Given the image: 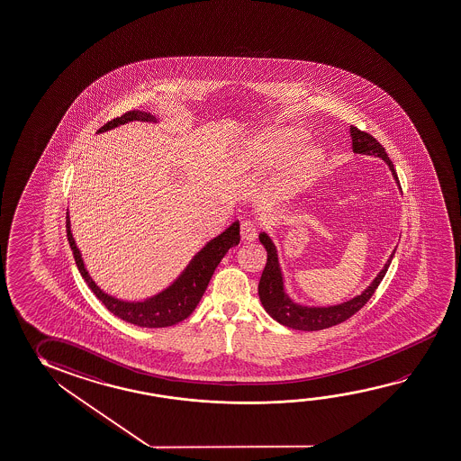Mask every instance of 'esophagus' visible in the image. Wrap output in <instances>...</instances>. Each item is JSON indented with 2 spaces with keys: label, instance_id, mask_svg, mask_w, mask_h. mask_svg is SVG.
Returning a JSON list of instances; mask_svg holds the SVG:
<instances>
[{
  "label": "esophagus",
  "instance_id": "esophagus-1",
  "mask_svg": "<svg viewBox=\"0 0 461 461\" xmlns=\"http://www.w3.org/2000/svg\"><path fill=\"white\" fill-rule=\"evenodd\" d=\"M241 241H253L258 235V226L251 221H243L240 224Z\"/></svg>",
  "mask_w": 461,
  "mask_h": 461
}]
</instances>
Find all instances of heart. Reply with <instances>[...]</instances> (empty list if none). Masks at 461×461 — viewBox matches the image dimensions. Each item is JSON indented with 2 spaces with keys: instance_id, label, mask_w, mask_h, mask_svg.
<instances>
[{
  "instance_id": "1",
  "label": "heart",
  "mask_w": 461,
  "mask_h": 461,
  "mask_svg": "<svg viewBox=\"0 0 461 461\" xmlns=\"http://www.w3.org/2000/svg\"><path fill=\"white\" fill-rule=\"evenodd\" d=\"M307 132L300 128H269L241 142L237 165L241 169H264L286 160L272 177L269 189L274 195L290 197L304 189L323 161L321 149L304 144Z\"/></svg>"
}]
</instances>
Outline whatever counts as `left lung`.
Here are the masks:
<instances>
[{
    "label": "left lung",
    "instance_id": "obj_1",
    "mask_svg": "<svg viewBox=\"0 0 461 461\" xmlns=\"http://www.w3.org/2000/svg\"><path fill=\"white\" fill-rule=\"evenodd\" d=\"M349 132H351L352 150L356 154L380 157V158L386 161L395 183L401 189L399 177L395 175L394 165H393V161L389 160L384 147L381 146L380 142L375 140L372 134L360 131L356 126H351ZM259 241L263 243L264 249L267 251V263H266L263 276H261L259 285H258L261 304L274 321L285 325L288 329L303 330V331H317V330L329 329V327L348 321L351 315L357 312L360 307L366 306V301L372 298L373 293L380 285V282L384 277L387 267L393 261L395 253L394 249L387 258L383 269L376 274V277L373 278L372 284L366 286V290L357 296L344 301V303H339V304H333V306H304V304L292 300L290 294L286 293L285 278H284V272H282L280 261H278L277 247L272 241L271 235L267 232H261Z\"/></svg>",
    "mask_w": 461,
    "mask_h": 461
}]
</instances>
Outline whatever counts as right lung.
Listing matches in <instances>:
<instances>
[{"mask_svg": "<svg viewBox=\"0 0 461 461\" xmlns=\"http://www.w3.org/2000/svg\"><path fill=\"white\" fill-rule=\"evenodd\" d=\"M130 122L158 123V117H155L149 112L130 110L122 117L104 124L103 128H99L97 134L110 131L117 126L130 123ZM67 237H68L70 249L74 251L75 263L78 266L81 277L85 278V282L97 296V300L101 301L112 314L117 315L118 319L128 321V323L142 327V329H163V327L176 325L177 321H183L195 311V307L205 293L206 286L210 284L212 272L218 267L221 259L224 258L229 249L239 245L240 224H239V221H235L230 226L224 229V232H221L212 240L206 241L205 247L198 249L194 258L190 259L189 264L184 267V271L167 288H163L161 292L144 298V300L132 301L122 300V298L104 292L103 288L97 285L93 277L89 276L80 249L77 247V241L72 234L68 210H67Z\"/></svg>", "mask_w": 461, "mask_h": 461, "instance_id": "obj_1", "label": "right lung"}]
</instances>
